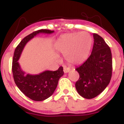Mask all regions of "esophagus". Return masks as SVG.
Masks as SVG:
<instances>
[{"label": "esophagus", "instance_id": "34e87169", "mask_svg": "<svg viewBox=\"0 0 124 124\" xmlns=\"http://www.w3.org/2000/svg\"><path fill=\"white\" fill-rule=\"evenodd\" d=\"M70 71V68L66 67V66H65V67H63V72H64L65 73H67V72H69Z\"/></svg>", "mask_w": 124, "mask_h": 124}]
</instances>
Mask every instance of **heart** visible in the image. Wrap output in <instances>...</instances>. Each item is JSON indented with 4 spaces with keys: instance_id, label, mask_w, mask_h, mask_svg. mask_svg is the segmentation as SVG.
I'll return each mask as SVG.
<instances>
[{
    "instance_id": "obj_1",
    "label": "heart",
    "mask_w": 124,
    "mask_h": 124,
    "mask_svg": "<svg viewBox=\"0 0 124 124\" xmlns=\"http://www.w3.org/2000/svg\"><path fill=\"white\" fill-rule=\"evenodd\" d=\"M92 37L86 32H74L63 35L56 42L57 51L65 54L71 63H80L86 59L91 50Z\"/></svg>"
}]
</instances>
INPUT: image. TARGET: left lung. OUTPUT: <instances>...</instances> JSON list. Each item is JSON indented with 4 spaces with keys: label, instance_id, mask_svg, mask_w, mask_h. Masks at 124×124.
<instances>
[{
    "label": "left lung",
    "instance_id": "left-lung-1",
    "mask_svg": "<svg viewBox=\"0 0 124 124\" xmlns=\"http://www.w3.org/2000/svg\"><path fill=\"white\" fill-rule=\"evenodd\" d=\"M93 46L87 60L76 68L79 74L76 90L80 95L92 99L101 93L109 84L112 74V58L110 47L104 39L93 33Z\"/></svg>",
    "mask_w": 124,
    "mask_h": 124
}]
</instances>
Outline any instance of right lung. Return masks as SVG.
Here are the masks:
<instances>
[{
  "mask_svg": "<svg viewBox=\"0 0 124 124\" xmlns=\"http://www.w3.org/2000/svg\"><path fill=\"white\" fill-rule=\"evenodd\" d=\"M53 32V31L48 29H40L32 32L22 40L14 53L12 71L15 83L26 97L33 101H44L52 95L57 87L59 79L64 74L63 67H60L54 71H45L38 75H25L17 61L24 47L29 40L39 33L50 34Z\"/></svg>",
  "mask_w": 124,
  "mask_h": 124,
  "instance_id": "add662e5",
  "label": "right lung"
}]
</instances>
